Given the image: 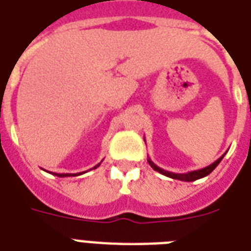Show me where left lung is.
<instances>
[{
	"instance_id": "obj_1",
	"label": "left lung",
	"mask_w": 251,
	"mask_h": 251,
	"mask_svg": "<svg viewBox=\"0 0 251 251\" xmlns=\"http://www.w3.org/2000/svg\"><path fill=\"white\" fill-rule=\"evenodd\" d=\"M226 155V153H224ZM224 155H223L222 157H219L218 160L215 161V163H212L211 165H208V167L206 168H202V169H198V171H193V172H187V173H173V172H168V171H164V169H161L160 167H157L155 163H153L151 159H147V161H149V164L152 167V169H155L156 172H159V173H161V175L167 176V177H169V178H173V179H179V181H185V182H191V181H195V179H199V178H203V177H206V176H208L211 173V172L214 171L215 168L218 167L219 163L223 160V157H224Z\"/></svg>"
}]
</instances>
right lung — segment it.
Here are the masks:
<instances>
[{"label": "right lung", "instance_id": "obj_1", "mask_svg": "<svg viewBox=\"0 0 251 251\" xmlns=\"http://www.w3.org/2000/svg\"><path fill=\"white\" fill-rule=\"evenodd\" d=\"M100 164H101V163H99L98 165H95L94 169H96ZM50 173H52V172H50ZM82 173H84V172H80V173H52V175L57 176V177H75V176H80Z\"/></svg>", "mask_w": 251, "mask_h": 251}]
</instances>
